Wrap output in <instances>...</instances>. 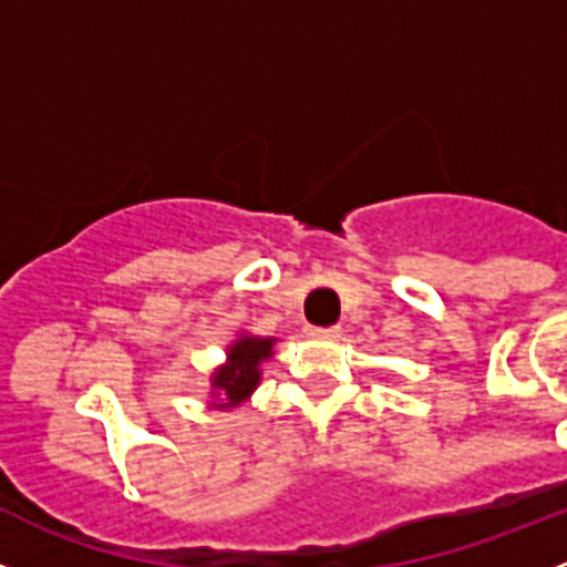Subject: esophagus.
I'll return each instance as SVG.
<instances>
[{"instance_id": "esophagus-1", "label": "esophagus", "mask_w": 567, "mask_h": 567, "mask_svg": "<svg viewBox=\"0 0 567 567\" xmlns=\"http://www.w3.org/2000/svg\"><path fill=\"white\" fill-rule=\"evenodd\" d=\"M308 336L313 338H336L338 336V327H308Z\"/></svg>"}]
</instances>
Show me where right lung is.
<instances>
[{
    "label": "right lung",
    "instance_id": "right-lung-1",
    "mask_svg": "<svg viewBox=\"0 0 567 567\" xmlns=\"http://www.w3.org/2000/svg\"><path fill=\"white\" fill-rule=\"evenodd\" d=\"M271 338H240L231 343L229 349V363L215 372V391L220 394V409H235L257 389L259 383V361L271 358Z\"/></svg>",
    "mask_w": 567,
    "mask_h": 567
}]
</instances>
